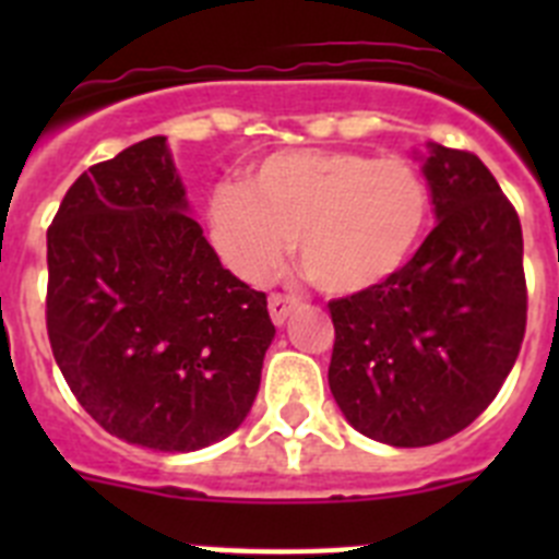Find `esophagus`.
I'll return each mask as SVG.
<instances>
[{
  "mask_svg": "<svg viewBox=\"0 0 559 559\" xmlns=\"http://www.w3.org/2000/svg\"><path fill=\"white\" fill-rule=\"evenodd\" d=\"M294 308H296V299H290V296H283V294H274L269 299L271 322H274L276 328H283V324L288 322V316L294 313Z\"/></svg>",
  "mask_w": 559,
  "mask_h": 559,
  "instance_id": "34e87169",
  "label": "esophagus"
}]
</instances>
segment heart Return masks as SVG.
Segmentation results:
<instances>
[{
    "label": "heart",
    "mask_w": 559,
    "mask_h": 559,
    "mask_svg": "<svg viewBox=\"0 0 559 559\" xmlns=\"http://www.w3.org/2000/svg\"><path fill=\"white\" fill-rule=\"evenodd\" d=\"M431 221V187L403 156L299 147L257 162L246 187L221 181L206 229L221 263L263 285L296 240L305 271L333 296L383 288L412 263Z\"/></svg>",
    "instance_id": "1"
}]
</instances>
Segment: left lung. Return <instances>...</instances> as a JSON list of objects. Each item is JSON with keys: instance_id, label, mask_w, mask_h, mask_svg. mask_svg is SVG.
I'll use <instances>...</instances> for the list:
<instances>
[{"instance_id": "obj_1", "label": "left lung", "mask_w": 559, "mask_h": 559, "mask_svg": "<svg viewBox=\"0 0 559 559\" xmlns=\"http://www.w3.org/2000/svg\"><path fill=\"white\" fill-rule=\"evenodd\" d=\"M437 226L372 294L333 299L330 392L349 426L394 448L467 428L496 400L526 330L515 206L476 153L428 142Z\"/></svg>"}]
</instances>
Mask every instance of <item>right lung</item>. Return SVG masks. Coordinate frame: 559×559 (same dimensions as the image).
<instances>
[{"label": "right lung", "instance_id": "1", "mask_svg": "<svg viewBox=\"0 0 559 559\" xmlns=\"http://www.w3.org/2000/svg\"><path fill=\"white\" fill-rule=\"evenodd\" d=\"M47 269L52 355L108 433L190 453L240 428L276 330L190 215L165 136L81 173L47 229Z\"/></svg>", "mask_w": 559, "mask_h": 559}]
</instances>
